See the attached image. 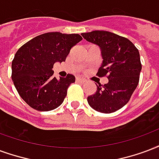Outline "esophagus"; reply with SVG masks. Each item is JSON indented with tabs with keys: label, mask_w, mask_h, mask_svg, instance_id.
<instances>
[{
	"label": "esophagus",
	"mask_w": 159,
	"mask_h": 159,
	"mask_svg": "<svg viewBox=\"0 0 159 159\" xmlns=\"http://www.w3.org/2000/svg\"><path fill=\"white\" fill-rule=\"evenodd\" d=\"M76 81L77 83H84L86 82L85 79H83V78H81V77H76Z\"/></svg>",
	"instance_id": "obj_1"
}]
</instances>
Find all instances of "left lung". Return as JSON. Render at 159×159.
Here are the masks:
<instances>
[{
  "instance_id": "1",
  "label": "left lung",
  "mask_w": 159,
  "mask_h": 159,
  "mask_svg": "<svg viewBox=\"0 0 159 159\" xmlns=\"http://www.w3.org/2000/svg\"><path fill=\"white\" fill-rule=\"evenodd\" d=\"M82 36L100 47L103 63L97 75L109 80L97 86L94 94L88 97V103L98 112H116L129 102L138 85L142 70L139 51L128 39L110 32L95 30Z\"/></svg>"
}]
</instances>
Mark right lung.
Listing matches in <instances>:
<instances>
[{
  "instance_id": "right-lung-1",
  "label": "right lung",
  "mask_w": 159,
  "mask_h": 159,
  "mask_svg": "<svg viewBox=\"0 0 159 159\" xmlns=\"http://www.w3.org/2000/svg\"><path fill=\"white\" fill-rule=\"evenodd\" d=\"M82 39L77 34L51 32L20 47L11 62V79L20 97L31 108L50 111L63 103L75 76L68 74L56 79L52 68L56 62L65 61L70 49Z\"/></svg>"
}]
</instances>
